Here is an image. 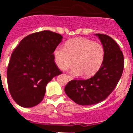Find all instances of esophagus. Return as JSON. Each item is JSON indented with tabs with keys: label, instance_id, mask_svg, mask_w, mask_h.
I'll list each match as a JSON object with an SVG mask.
<instances>
[{
	"label": "esophagus",
	"instance_id": "obj_1",
	"mask_svg": "<svg viewBox=\"0 0 133 133\" xmlns=\"http://www.w3.org/2000/svg\"><path fill=\"white\" fill-rule=\"evenodd\" d=\"M67 77H68V78H69V79H70V80L72 79V77H70V76H69V75H68Z\"/></svg>",
	"mask_w": 133,
	"mask_h": 133
}]
</instances>
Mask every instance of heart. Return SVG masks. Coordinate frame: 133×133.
Masks as SVG:
<instances>
[{"label": "heart", "mask_w": 133, "mask_h": 133, "mask_svg": "<svg viewBox=\"0 0 133 133\" xmlns=\"http://www.w3.org/2000/svg\"><path fill=\"white\" fill-rule=\"evenodd\" d=\"M104 56V48L101 44L86 38H75L66 43L64 47L58 46L53 52L55 62L61 70H65L73 63L70 69L74 75L83 74L90 77L99 70Z\"/></svg>", "instance_id": "obj_1"}]
</instances>
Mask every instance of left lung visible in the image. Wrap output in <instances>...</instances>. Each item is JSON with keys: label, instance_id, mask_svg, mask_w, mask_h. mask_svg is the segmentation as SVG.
I'll use <instances>...</instances> for the list:
<instances>
[{"label": "left lung", "instance_id": "8db88e82", "mask_svg": "<svg viewBox=\"0 0 133 133\" xmlns=\"http://www.w3.org/2000/svg\"><path fill=\"white\" fill-rule=\"evenodd\" d=\"M104 50L103 64L98 72L87 80H72L64 88L68 97L80 105H92L106 99L117 87L124 69V57L110 36L96 34Z\"/></svg>", "mask_w": 133, "mask_h": 133}]
</instances>
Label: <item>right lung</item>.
Instances as JSON below:
<instances>
[{"label":"right lung","instance_id":"right-lung-1","mask_svg":"<svg viewBox=\"0 0 133 133\" xmlns=\"http://www.w3.org/2000/svg\"><path fill=\"white\" fill-rule=\"evenodd\" d=\"M63 36L50 30L30 34L12 53L7 82L12 98L23 107H33L44 97L46 86L62 74L54 61L53 52Z\"/></svg>","mask_w":133,"mask_h":133}]
</instances>
